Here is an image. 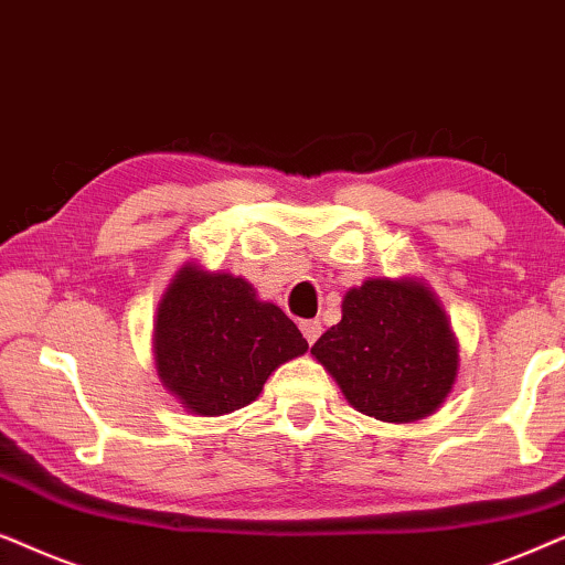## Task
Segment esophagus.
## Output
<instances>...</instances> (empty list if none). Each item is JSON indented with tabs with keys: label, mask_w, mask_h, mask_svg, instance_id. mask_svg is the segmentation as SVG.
I'll list each match as a JSON object with an SVG mask.
<instances>
[{
	"label": "esophagus",
	"mask_w": 565,
	"mask_h": 565,
	"mask_svg": "<svg viewBox=\"0 0 565 565\" xmlns=\"http://www.w3.org/2000/svg\"><path fill=\"white\" fill-rule=\"evenodd\" d=\"M299 330H302V335H305V341L307 343H315L320 338V333H322V326L318 320H302L299 322Z\"/></svg>",
	"instance_id": "obj_1"
}]
</instances>
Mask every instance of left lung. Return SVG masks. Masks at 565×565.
Wrapping results in <instances>:
<instances>
[{
    "label": "left lung",
    "instance_id": "left-lung-1",
    "mask_svg": "<svg viewBox=\"0 0 565 565\" xmlns=\"http://www.w3.org/2000/svg\"><path fill=\"white\" fill-rule=\"evenodd\" d=\"M341 312L312 356L353 408L385 424H413L441 408L457 382L460 345L424 278H366L345 291Z\"/></svg>",
    "mask_w": 565,
    "mask_h": 565
}]
</instances>
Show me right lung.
Segmentation results:
<instances>
[{
    "mask_svg": "<svg viewBox=\"0 0 565 565\" xmlns=\"http://www.w3.org/2000/svg\"><path fill=\"white\" fill-rule=\"evenodd\" d=\"M152 349L157 377L188 413L224 416L250 405L307 341L247 278L188 260L157 305Z\"/></svg>",
    "mask_w": 565,
    "mask_h": 565,
    "instance_id": "obj_1",
    "label": "right lung"
}]
</instances>
